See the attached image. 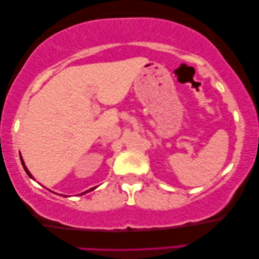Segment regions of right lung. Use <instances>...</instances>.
Segmentation results:
<instances>
[{"mask_svg": "<svg viewBox=\"0 0 259 259\" xmlns=\"http://www.w3.org/2000/svg\"><path fill=\"white\" fill-rule=\"evenodd\" d=\"M20 159H21L22 166H23V168H24V170H25V172L27 174V176H29V177H30V178H32V179H34V178H33V177H32V175L30 174V171H29V170H27V168L25 167V164H24V161H23V159H22L21 155H20ZM95 188H96V187H95ZM95 188H91L90 190H87V191H84V192H82V194H81V195H83V194H85V192H88V191H91V190H93V189H95ZM63 196H64V195H63ZM64 197H67V196H64Z\"/></svg>", "mask_w": 259, "mask_h": 259, "instance_id": "right-lung-1", "label": "right lung"}]
</instances>
